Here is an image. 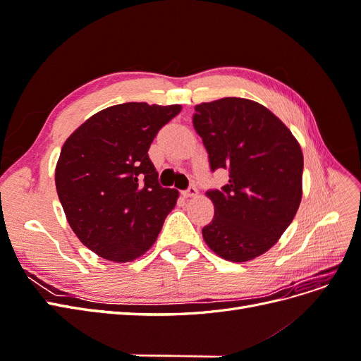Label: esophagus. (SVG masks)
Wrapping results in <instances>:
<instances>
[{"label":"esophagus","mask_w":361,"mask_h":361,"mask_svg":"<svg viewBox=\"0 0 361 361\" xmlns=\"http://www.w3.org/2000/svg\"><path fill=\"white\" fill-rule=\"evenodd\" d=\"M199 194V190L194 187V185H191V187L188 188V190H185V191H182V195L183 197H195V195Z\"/></svg>","instance_id":"34e87169"}]
</instances>
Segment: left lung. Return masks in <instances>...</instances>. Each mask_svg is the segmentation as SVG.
I'll use <instances>...</instances> for the list:
<instances>
[{
  "label": "left lung",
  "instance_id": "1",
  "mask_svg": "<svg viewBox=\"0 0 361 361\" xmlns=\"http://www.w3.org/2000/svg\"><path fill=\"white\" fill-rule=\"evenodd\" d=\"M194 110L211 170H228V183L206 192L215 214L203 239L226 260H251L279 241L298 211L301 147L286 125L255 101L223 97Z\"/></svg>",
  "mask_w": 361,
  "mask_h": 361
}]
</instances>
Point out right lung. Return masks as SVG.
I'll use <instances>...</instances> for the list:
<instances>
[{"instance_id":"right-lung-1","label":"right lung","mask_w":361,"mask_h":361,"mask_svg":"<svg viewBox=\"0 0 361 361\" xmlns=\"http://www.w3.org/2000/svg\"><path fill=\"white\" fill-rule=\"evenodd\" d=\"M180 105L126 102L96 113L64 141L56 187L68 223L93 253L130 262L154 245L179 197L162 188L149 158Z\"/></svg>"}]
</instances>
